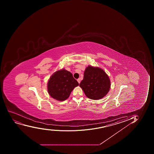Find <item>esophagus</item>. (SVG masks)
<instances>
[{"label": "esophagus", "instance_id": "34e87169", "mask_svg": "<svg viewBox=\"0 0 154 154\" xmlns=\"http://www.w3.org/2000/svg\"><path fill=\"white\" fill-rule=\"evenodd\" d=\"M77 81H78V82L79 83H80V79L78 78V79H77Z\"/></svg>", "mask_w": 154, "mask_h": 154}]
</instances>
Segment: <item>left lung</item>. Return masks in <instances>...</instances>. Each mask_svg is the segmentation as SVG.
<instances>
[{"instance_id":"8db88e82","label":"left lung","mask_w":154,"mask_h":154,"mask_svg":"<svg viewBox=\"0 0 154 154\" xmlns=\"http://www.w3.org/2000/svg\"><path fill=\"white\" fill-rule=\"evenodd\" d=\"M79 86L87 97L97 100L104 97L109 91L110 81L102 69L89 66L85 69Z\"/></svg>"}]
</instances>
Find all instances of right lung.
<instances>
[{"label": "right lung", "mask_w": 154, "mask_h": 154, "mask_svg": "<svg viewBox=\"0 0 154 154\" xmlns=\"http://www.w3.org/2000/svg\"><path fill=\"white\" fill-rule=\"evenodd\" d=\"M78 82L70 72L65 69L54 73L48 83V91L52 98L57 100H65L70 96Z\"/></svg>", "instance_id": "right-lung-1"}]
</instances>
